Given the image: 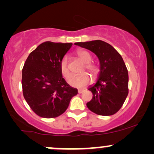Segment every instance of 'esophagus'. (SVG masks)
Here are the masks:
<instances>
[{
  "label": "esophagus",
  "instance_id": "1",
  "mask_svg": "<svg viewBox=\"0 0 154 154\" xmlns=\"http://www.w3.org/2000/svg\"><path fill=\"white\" fill-rule=\"evenodd\" d=\"M84 91H85L84 90H82V89H79V90H78V93H79V94H81V93H82Z\"/></svg>",
  "mask_w": 154,
  "mask_h": 154
}]
</instances>
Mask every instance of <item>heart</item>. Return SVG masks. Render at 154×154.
<instances>
[{
    "label": "heart",
    "mask_w": 154,
    "mask_h": 154,
    "mask_svg": "<svg viewBox=\"0 0 154 154\" xmlns=\"http://www.w3.org/2000/svg\"><path fill=\"white\" fill-rule=\"evenodd\" d=\"M77 55L80 61L85 63L84 67L82 69V72L85 71H88L92 75V77H98L100 75V68L98 65L95 63H91L92 61V56L88 51L84 50H79L77 52ZM60 71L61 75L65 79H68L71 73H70L69 68V61L68 58L64 56L60 62ZM69 84L72 87L75 88H84L88 85L90 82V77L87 73L82 74L80 75L72 76L68 80Z\"/></svg>",
    "instance_id": "b5f03b06"
}]
</instances>
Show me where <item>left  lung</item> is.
I'll use <instances>...</instances> for the list:
<instances>
[{"instance_id": "left-lung-1", "label": "left lung", "mask_w": 154, "mask_h": 154, "mask_svg": "<svg viewBox=\"0 0 154 154\" xmlns=\"http://www.w3.org/2000/svg\"><path fill=\"white\" fill-rule=\"evenodd\" d=\"M98 56L100 72L96 83L88 88L93 98L87 106L98 115L110 116L122 106L128 95V72L122 57L110 44L97 40L75 43Z\"/></svg>"}]
</instances>
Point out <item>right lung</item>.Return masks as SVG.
Returning <instances> with one entry per match:
<instances>
[{
  "label": "right lung",
  "instance_id": "obj_1",
  "mask_svg": "<svg viewBox=\"0 0 154 154\" xmlns=\"http://www.w3.org/2000/svg\"><path fill=\"white\" fill-rule=\"evenodd\" d=\"M72 43L45 42L29 54L22 69L23 95L37 115L55 118L63 114L77 89L63 78L60 62Z\"/></svg>",
  "mask_w": 154,
  "mask_h": 154
}]
</instances>
